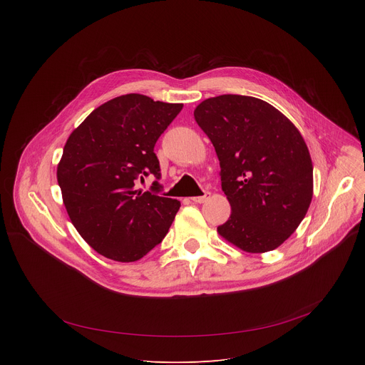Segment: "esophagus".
Returning <instances> with one entry per match:
<instances>
[{
    "label": "esophagus",
    "mask_w": 365,
    "mask_h": 365,
    "mask_svg": "<svg viewBox=\"0 0 365 365\" xmlns=\"http://www.w3.org/2000/svg\"><path fill=\"white\" fill-rule=\"evenodd\" d=\"M211 199V193L210 192H205L202 196H193V197H190V200H193V202H196V203H205L206 200H210Z\"/></svg>",
    "instance_id": "1"
}]
</instances>
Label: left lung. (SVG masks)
<instances>
[{"mask_svg":"<svg viewBox=\"0 0 365 365\" xmlns=\"http://www.w3.org/2000/svg\"><path fill=\"white\" fill-rule=\"evenodd\" d=\"M193 115L215 147L231 205L218 234L247 252L277 248L303 221L314 196V165L302 134L254 96L207 98Z\"/></svg>","mask_w":365,"mask_h":365,"instance_id":"obj_1","label":"left lung"}]
</instances>
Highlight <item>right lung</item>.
<instances>
[{
	"instance_id": "obj_1",
	"label": "right lung",
	"mask_w": 365,
	"mask_h": 365,
	"mask_svg": "<svg viewBox=\"0 0 365 365\" xmlns=\"http://www.w3.org/2000/svg\"><path fill=\"white\" fill-rule=\"evenodd\" d=\"M182 108L127 93L102 103L69 135L58 183L73 227L101 255L137 262L166 237L180 202L135 182L160 178L154 144Z\"/></svg>"
}]
</instances>
